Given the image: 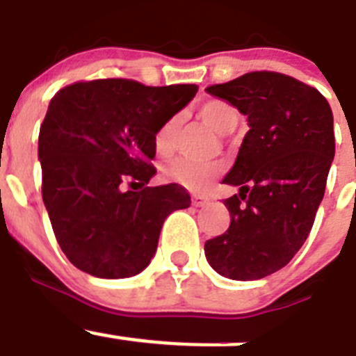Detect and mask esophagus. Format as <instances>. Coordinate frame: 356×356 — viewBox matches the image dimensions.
I'll return each mask as SVG.
<instances>
[{
  "label": "esophagus",
  "instance_id": "obj_1",
  "mask_svg": "<svg viewBox=\"0 0 356 356\" xmlns=\"http://www.w3.org/2000/svg\"><path fill=\"white\" fill-rule=\"evenodd\" d=\"M191 202H193V206L204 207V206H207V204H209V198L204 197V195H193Z\"/></svg>",
  "mask_w": 356,
  "mask_h": 356
}]
</instances>
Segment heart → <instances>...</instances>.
Segmentation results:
<instances>
[{
  "mask_svg": "<svg viewBox=\"0 0 356 356\" xmlns=\"http://www.w3.org/2000/svg\"><path fill=\"white\" fill-rule=\"evenodd\" d=\"M198 115L207 126L222 134L232 133L239 124V111L223 99H211L198 108ZM181 126V115H174L161 124L154 136V147L161 156L174 152L177 131ZM223 165L218 161L197 163L186 158H177L165 166V175L170 181L190 191H204L218 175L222 174Z\"/></svg>",
  "mask_w": 356,
  "mask_h": 356,
  "instance_id": "1",
  "label": "heart"
}]
</instances>
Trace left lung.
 I'll return each mask as SVG.
<instances>
[{
  "label": "left lung",
  "instance_id": "8db88e82",
  "mask_svg": "<svg viewBox=\"0 0 356 356\" xmlns=\"http://www.w3.org/2000/svg\"><path fill=\"white\" fill-rule=\"evenodd\" d=\"M206 90L246 115L250 131L223 179L239 188L223 200L230 225L204 252L222 277L257 280L282 270L309 238L334 161V115L314 86L271 70Z\"/></svg>",
  "mask_w": 356,
  "mask_h": 356
}]
</instances>
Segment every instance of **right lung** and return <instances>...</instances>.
I'll return each mask as SVG.
<instances>
[{"instance_id":"add662e5","label":"right lung","mask_w":356,"mask_h":356,"mask_svg":"<svg viewBox=\"0 0 356 356\" xmlns=\"http://www.w3.org/2000/svg\"><path fill=\"white\" fill-rule=\"evenodd\" d=\"M197 90L110 78L72 83L51 99L38 133L42 200L78 270L99 278L140 273L165 218L190 207L182 186L147 184L156 174V131Z\"/></svg>"}]
</instances>
